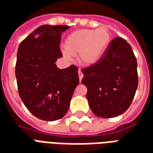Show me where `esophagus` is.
<instances>
[{
    "label": "esophagus",
    "mask_w": 153,
    "mask_h": 153,
    "mask_svg": "<svg viewBox=\"0 0 153 153\" xmlns=\"http://www.w3.org/2000/svg\"><path fill=\"white\" fill-rule=\"evenodd\" d=\"M78 73H79V81H81V80H82V79H83V72L81 71V70H79Z\"/></svg>",
    "instance_id": "1"
}]
</instances>
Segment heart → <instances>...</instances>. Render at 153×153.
I'll return each instance as SVG.
<instances>
[{
  "label": "heart",
  "instance_id": "obj_1",
  "mask_svg": "<svg viewBox=\"0 0 153 153\" xmlns=\"http://www.w3.org/2000/svg\"><path fill=\"white\" fill-rule=\"evenodd\" d=\"M111 42V33L106 28L79 29L68 36L64 55L67 58L79 54L80 63L92 65L102 56Z\"/></svg>",
  "mask_w": 153,
  "mask_h": 153
}]
</instances>
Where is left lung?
Here are the masks:
<instances>
[{
	"instance_id": "left-lung-1",
	"label": "left lung",
	"mask_w": 153,
	"mask_h": 153,
	"mask_svg": "<svg viewBox=\"0 0 153 153\" xmlns=\"http://www.w3.org/2000/svg\"><path fill=\"white\" fill-rule=\"evenodd\" d=\"M82 83L92 111L101 118H112L128 109L138 88L137 60L131 46L114 38L97 63L82 69Z\"/></svg>"
}]
</instances>
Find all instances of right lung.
<instances>
[{
	"label": "right lung",
	"mask_w": 153,
	"mask_h": 153,
	"mask_svg": "<svg viewBox=\"0 0 153 153\" xmlns=\"http://www.w3.org/2000/svg\"><path fill=\"white\" fill-rule=\"evenodd\" d=\"M67 25H42L19 44L15 65L19 94L37 118L52 121L62 118L70 106L79 79L78 67L60 70V44Z\"/></svg>",
	"instance_id": "add662e5"
}]
</instances>
